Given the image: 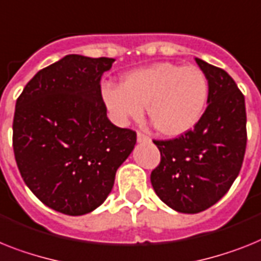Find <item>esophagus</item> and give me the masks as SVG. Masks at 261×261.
<instances>
[{"label": "esophagus", "mask_w": 261, "mask_h": 261, "mask_svg": "<svg viewBox=\"0 0 261 261\" xmlns=\"http://www.w3.org/2000/svg\"><path fill=\"white\" fill-rule=\"evenodd\" d=\"M137 139H138V142H141V143L142 142H150V138H148L146 134H143V133H141V131L138 133Z\"/></svg>", "instance_id": "obj_1"}]
</instances>
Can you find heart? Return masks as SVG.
Wrapping results in <instances>:
<instances>
[{"mask_svg": "<svg viewBox=\"0 0 261 261\" xmlns=\"http://www.w3.org/2000/svg\"><path fill=\"white\" fill-rule=\"evenodd\" d=\"M102 98L115 122L139 119L143 107L155 130L179 137L192 130L204 114L208 81L196 66L162 62L127 74L122 86L105 85Z\"/></svg>", "mask_w": 261, "mask_h": 261, "instance_id": "obj_1", "label": "heart"}]
</instances>
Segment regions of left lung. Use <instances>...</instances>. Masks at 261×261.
<instances>
[{
	"label": "left lung",
	"mask_w": 261,
	"mask_h": 261,
	"mask_svg": "<svg viewBox=\"0 0 261 261\" xmlns=\"http://www.w3.org/2000/svg\"><path fill=\"white\" fill-rule=\"evenodd\" d=\"M195 61L208 81V106L192 130L154 141L161 163L151 172L161 200L183 214L204 211L227 194L240 172L247 146L243 93L227 71Z\"/></svg>",
	"instance_id": "left-lung-1"
}]
</instances>
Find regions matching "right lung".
I'll use <instances>...</instances> for the list:
<instances>
[{
	"instance_id": "1",
	"label": "right lung",
	"mask_w": 261,
	"mask_h": 261,
	"mask_svg": "<svg viewBox=\"0 0 261 261\" xmlns=\"http://www.w3.org/2000/svg\"><path fill=\"white\" fill-rule=\"evenodd\" d=\"M113 58L63 57L39 70L15 103L13 150L23 181L50 208L85 215L99 207L137 133L107 118L100 76Z\"/></svg>"
}]
</instances>
